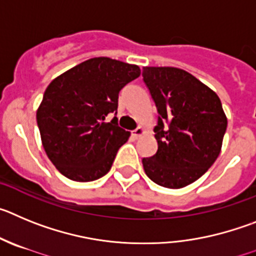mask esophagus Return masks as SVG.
<instances>
[{"label": "esophagus", "instance_id": "34e87169", "mask_svg": "<svg viewBox=\"0 0 256 256\" xmlns=\"http://www.w3.org/2000/svg\"><path fill=\"white\" fill-rule=\"evenodd\" d=\"M144 134H145L144 128L139 126V128H135V130L132 131V138H135V139H139V138L142 136Z\"/></svg>", "mask_w": 256, "mask_h": 256}]
</instances>
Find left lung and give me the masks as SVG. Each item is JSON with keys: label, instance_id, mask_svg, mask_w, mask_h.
Returning <instances> with one entry per match:
<instances>
[{"label": "left lung", "instance_id": "8db88e82", "mask_svg": "<svg viewBox=\"0 0 256 256\" xmlns=\"http://www.w3.org/2000/svg\"><path fill=\"white\" fill-rule=\"evenodd\" d=\"M142 80L158 111V150L142 158L144 171L163 188H185L206 174L220 153L227 117L220 96L177 68H144Z\"/></svg>", "mask_w": 256, "mask_h": 256}]
</instances>
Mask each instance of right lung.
<instances>
[{
    "instance_id": "right-lung-1",
    "label": "right lung",
    "mask_w": 256,
    "mask_h": 256,
    "mask_svg": "<svg viewBox=\"0 0 256 256\" xmlns=\"http://www.w3.org/2000/svg\"><path fill=\"white\" fill-rule=\"evenodd\" d=\"M139 76V66L96 57L50 82L36 124L46 154L64 176L89 182L111 170L130 132L106 116L117 111L120 90Z\"/></svg>"
}]
</instances>
